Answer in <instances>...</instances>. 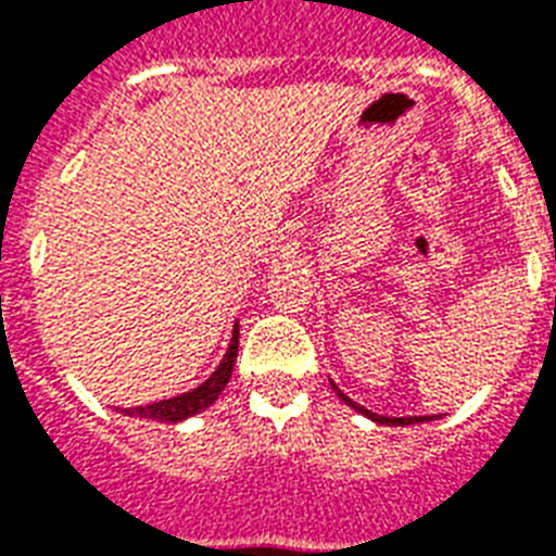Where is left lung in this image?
I'll return each instance as SVG.
<instances>
[{
	"mask_svg": "<svg viewBox=\"0 0 556 556\" xmlns=\"http://www.w3.org/2000/svg\"><path fill=\"white\" fill-rule=\"evenodd\" d=\"M331 389H334V392H338V395L343 397V401H346V404L352 406V409H355V413L366 415V418H371V421H375V424H387V427H406V424L432 421V415H430V418H427V415H409V418H387V415H375V413H371V409H366V406L355 404V401H352V397H349L346 392H343V389H338V383H334V380H331Z\"/></svg>",
	"mask_w": 556,
	"mask_h": 556,
	"instance_id": "left-lung-1",
	"label": "left lung"
}]
</instances>
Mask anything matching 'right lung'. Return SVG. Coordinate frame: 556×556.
<instances>
[{
	"label": "right lung",
	"instance_id": "right-lung-1",
	"mask_svg": "<svg viewBox=\"0 0 556 556\" xmlns=\"http://www.w3.org/2000/svg\"><path fill=\"white\" fill-rule=\"evenodd\" d=\"M236 352H239V323H233V338H230V346H227L222 364L216 366V371L204 383L176 397H164V401H155V404L132 406V409H121V413L129 415V418H150V421L161 424H178L185 421V418H192V415H199L201 409H207L225 392L227 380L233 375Z\"/></svg>",
	"mask_w": 556,
	"mask_h": 556
}]
</instances>
